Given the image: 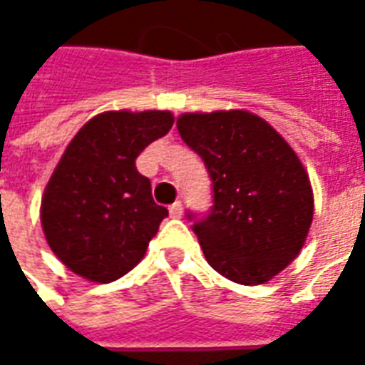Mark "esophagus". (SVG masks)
Here are the masks:
<instances>
[{"instance_id": "34e87169", "label": "esophagus", "mask_w": 365, "mask_h": 365, "mask_svg": "<svg viewBox=\"0 0 365 365\" xmlns=\"http://www.w3.org/2000/svg\"><path fill=\"white\" fill-rule=\"evenodd\" d=\"M182 215H183L182 201H175V203L170 205V217H172V219H180Z\"/></svg>"}]
</instances>
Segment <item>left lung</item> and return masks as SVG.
<instances>
[{"instance_id": "1", "label": "left lung", "mask_w": 365, "mask_h": 365, "mask_svg": "<svg viewBox=\"0 0 365 365\" xmlns=\"http://www.w3.org/2000/svg\"><path fill=\"white\" fill-rule=\"evenodd\" d=\"M178 130L211 178L209 213L187 211L209 266L242 285L269 282L295 260L313 221L297 154L248 111L185 113Z\"/></svg>"}]
</instances>
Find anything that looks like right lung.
Listing matches in <instances>:
<instances>
[{"mask_svg": "<svg viewBox=\"0 0 365 365\" xmlns=\"http://www.w3.org/2000/svg\"><path fill=\"white\" fill-rule=\"evenodd\" d=\"M174 125L170 111H107L68 144L41 203L46 242L74 274L119 279L143 260L166 207L138 174V154Z\"/></svg>", "mask_w": 365, "mask_h": 365, "instance_id": "right-lung-1", "label": "right lung"}]
</instances>
